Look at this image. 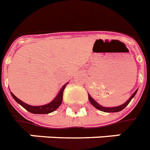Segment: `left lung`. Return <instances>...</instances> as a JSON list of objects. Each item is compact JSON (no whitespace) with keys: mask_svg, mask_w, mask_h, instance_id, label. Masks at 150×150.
<instances>
[{"mask_svg":"<svg viewBox=\"0 0 150 150\" xmlns=\"http://www.w3.org/2000/svg\"><path fill=\"white\" fill-rule=\"evenodd\" d=\"M138 89H136L135 91V93L131 96V97L129 99H128L127 101H126L125 103H123L122 105H121V106H118V107H103V106H101V105H100L97 102H96L95 100H93V99L92 98L91 96H90V95L89 94H88V96H89V102L91 103L92 105L94 107H96V109L100 110H101V111H103V112H107V113H110V112H118V111H121V110H122L125 108V107H127L128 106V104L130 103V101L132 100V99L134 97V96H135V94H136V93H137Z\"/></svg>","mask_w":150,"mask_h":150,"instance_id":"1","label":"left lung"}]
</instances>
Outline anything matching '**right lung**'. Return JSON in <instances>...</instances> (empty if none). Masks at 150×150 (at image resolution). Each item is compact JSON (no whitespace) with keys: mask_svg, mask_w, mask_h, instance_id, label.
Instances as JSON below:
<instances>
[{"mask_svg":"<svg viewBox=\"0 0 150 150\" xmlns=\"http://www.w3.org/2000/svg\"><path fill=\"white\" fill-rule=\"evenodd\" d=\"M68 84V82L64 84L63 86V87L61 88L60 92L57 94V96L52 100L51 102L47 103V104L42 105V106H31V105H29L25 103L22 102V100H20L19 99L17 98L16 96L11 93V96L14 98V100L19 103L22 107H23L25 110H27L28 111L30 112V113H33V114H49V113H51V112L56 110L57 108L59 107V106L62 103V98H63V92L64 89H65L66 86Z\"/></svg>","mask_w":150,"mask_h":150,"instance_id":"1","label":"right lung"}]
</instances>
